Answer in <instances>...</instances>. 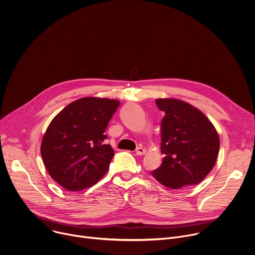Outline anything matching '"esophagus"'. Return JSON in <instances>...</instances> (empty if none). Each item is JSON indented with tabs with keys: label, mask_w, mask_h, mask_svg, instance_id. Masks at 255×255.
Masks as SVG:
<instances>
[{
	"label": "esophagus",
	"mask_w": 255,
	"mask_h": 255,
	"mask_svg": "<svg viewBox=\"0 0 255 255\" xmlns=\"http://www.w3.org/2000/svg\"><path fill=\"white\" fill-rule=\"evenodd\" d=\"M145 153H146V150H145L143 147H138V148L136 149V154L139 155V156L145 155Z\"/></svg>",
	"instance_id": "34e87169"
}]
</instances>
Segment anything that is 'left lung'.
Segmentation results:
<instances>
[{
  "mask_svg": "<svg viewBox=\"0 0 255 255\" xmlns=\"http://www.w3.org/2000/svg\"><path fill=\"white\" fill-rule=\"evenodd\" d=\"M156 104L165 112L161 123L164 158L153 177L170 189L201 183L213 170L220 151L215 126L201 110L183 100L159 98Z\"/></svg>",
  "mask_w": 255,
  "mask_h": 255,
  "instance_id": "1",
  "label": "left lung"
}]
</instances>
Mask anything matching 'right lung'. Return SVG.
<instances>
[{"label": "right lung", "mask_w": 255, "mask_h": 255, "mask_svg": "<svg viewBox=\"0 0 255 255\" xmlns=\"http://www.w3.org/2000/svg\"><path fill=\"white\" fill-rule=\"evenodd\" d=\"M120 101L83 97L64 107L49 123L40 154L49 176L75 192L95 185L106 174L114 150L104 144L105 130Z\"/></svg>", "instance_id": "1"}]
</instances>
